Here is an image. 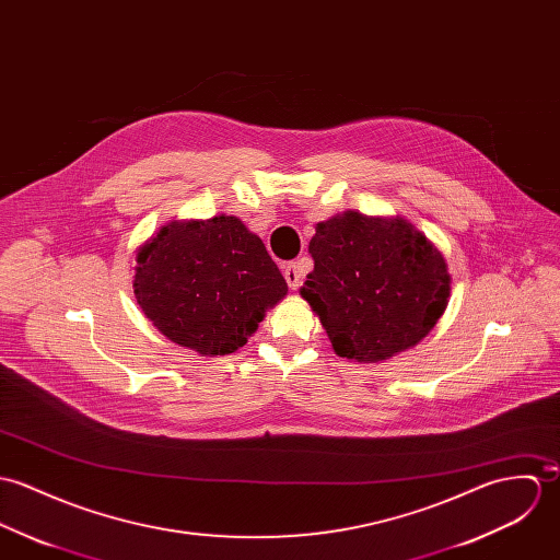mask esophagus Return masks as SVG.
<instances>
[{"instance_id": "esophagus-1", "label": "esophagus", "mask_w": 560, "mask_h": 560, "mask_svg": "<svg viewBox=\"0 0 560 560\" xmlns=\"http://www.w3.org/2000/svg\"><path fill=\"white\" fill-rule=\"evenodd\" d=\"M283 277H285L290 290H299V285H301V261H292V264L283 266Z\"/></svg>"}]
</instances>
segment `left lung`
Masks as SVG:
<instances>
[{
    "mask_svg": "<svg viewBox=\"0 0 560 560\" xmlns=\"http://www.w3.org/2000/svg\"><path fill=\"white\" fill-rule=\"evenodd\" d=\"M301 296L337 357L386 361L425 339L448 305L446 259L410 221L354 210L315 225Z\"/></svg>",
    "mask_w": 560,
    "mask_h": 560,
    "instance_id": "8db88e82",
    "label": "left lung"
}]
</instances>
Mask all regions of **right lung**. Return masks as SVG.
<instances>
[{"label":"right lung","instance_id":"obj_1","mask_svg":"<svg viewBox=\"0 0 560 560\" xmlns=\"http://www.w3.org/2000/svg\"><path fill=\"white\" fill-rule=\"evenodd\" d=\"M132 292L170 341L201 357L247 343L288 283L238 217L172 221L137 249Z\"/></svg>","mask_w":560,"mask_h":560}]
</instances>
